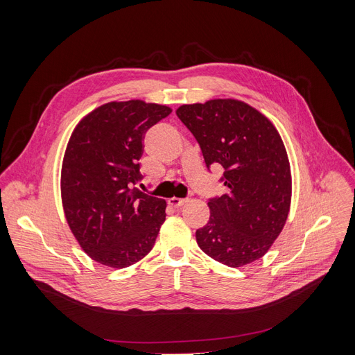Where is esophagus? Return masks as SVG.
I'll use <instances>...</instances> for the list:
<instances>
[{
    "label": "esophagus",
    "mask_w": 355,
    "mask_h": 355,
    "mask_svg": "<svg viewBox=\"0 0 355 355\" xmlns=\"http://www.w3.org/2000/svg\"><path fill=\"white\" fill-rule=\"evenodd\" d=\"M185 202H187V200L173 197V198L168 200V206H170V207H173V209H175V210H177V209H181Z\"/></svg>",
    "instance_id": "1"
}]
</instances>
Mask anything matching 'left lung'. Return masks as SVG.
Instances as JSON below:
<instances>
[{"mask_svg":"<svg viewBox=\"0 0 355 355\" xmlns=\"http://www.w3.org/2000/svg\"><path fill=\"white\" fill-rule=\"evenodd\" d=\"M177 116L197 139L207 168H225L227 193L210 198V218L196 232L197 245L230 268L254 262L289 214L292 177L281 135L257 109L236 99L182 105Z\"/></svg>","mask_w":355,"mask_h":355,"instance_id":"left-lung-1","label":"left lung"}]
</instances>
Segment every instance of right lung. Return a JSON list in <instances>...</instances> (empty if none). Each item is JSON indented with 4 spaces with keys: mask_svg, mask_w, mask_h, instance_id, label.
Listing matches in <instances>:
<instances>
[{
    "mask_svg": "<svg viewBox=\"0 0 355 355\" xmlns=\"http://www.w3.org/2000/svg\"><path fill=\"white\" fill-rule=\"evenodd\" d=\"M171 107L144 101L109 102L74 128L62 165V202L80 248L98 263L122 269L155 245L166 202L139 191L146 130Z\"/></svg>",
    "mask_w": 355,
    "mask_h": 355,
    "instance_id": "1",
    "label": "right lung"
}]
</instances>
